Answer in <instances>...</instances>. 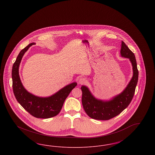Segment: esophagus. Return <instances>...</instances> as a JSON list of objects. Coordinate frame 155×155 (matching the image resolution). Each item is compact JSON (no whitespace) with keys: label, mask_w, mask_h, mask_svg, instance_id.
Segmentation results:
<instances>
[{"label":"esophagus","mask_w":155,"mask_h":155,"mask_svg":"<svg viewBox=\"0 0 155 155\" xmlns=\"http://www.w3.org/2000/svg\"><path fill=\"white\" fill-rule=\"evenodd\" d=\"M87 79L85 78H84V77H82V78H80V80H79V83L80 84H85L86 82H87Z\"/></svg>","instance_id":"obj_1"}]
</instances>
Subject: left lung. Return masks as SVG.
Listing matches in <instances>:
<instances>
[{
  "instance_id": "left-lung-1",
  "label": "left lung",
  "mask_w": 155,
  "mask_h": 155,
  "mask_svg": "<svg viewBox=\"0 0 155 155\" xmlns=\"http://www.w3.org/2000/svg\"><path fill=\"white\" fill-rule=\"evenodd\" d=\"M120 53L121 56L130 60L133 65V76L124 91L110 101L104 102L95 99L88 88L82 86V103L84 109L91 118L99 120H108L120 114L131 103L135 94L138 80V70L135 55L121 41Z\"/></svg>"
}]
</instances>
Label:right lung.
I'll list each match as a JSON object with an SVG mask.
<instances>
[{"label":"right lung","instance_id":"right-lung-1","mask_svg":"<svg viewBox=\"0 0 155 155\" xmlns=\"http://www.w3.org/2000/svg\"><path fill=\"white\" fill-rule=\"evenodd\" d=\"M35 43H31L22 49L13 64L12 74L13 92L18 102L31 115L37 118H51L59 114L67 97L77 84H69L48 97H39L27 92L20 80L18 68L24 54Z\"/></svg>","mask_w":155,"mask_h":155}]
</instances>
